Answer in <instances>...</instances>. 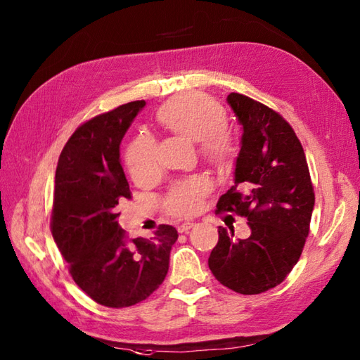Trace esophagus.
Instances as JSON below:
<instances>
[{"label": "esophagus", "instance_id": "1", "mask_svg": "<svg viewBox=\"0 0 360 360\" xmlns=\"http://www.w3.org/2000/svg\"><path fill=\"white\" fill-rule=\"evenodd\" d=\"M195 224L193 223H182L178 226V232L179 233H184V232H188L190 229H192Z\"/></svg>", "mask_w": 360, "mask_h": 360}]
</instances>
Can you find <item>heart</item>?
<instances>
[{"label": "heart", "mask_w": 360, "mask_h": 360, "mask_svg": "<svg viewBox=\"0 0 360 360\" xmlns=\"http://www.w3.org/2000/svg\"><path fill=\"white\" fill-rule=\"evenodd\" d=\"M156 119L168 131L200 142L204 160L217 168L231 167L238 158V142L226 131V111L209 97L187 93L165 102L156 112ZM128 172L137 184L153 179L158 173L156 143L150 136H139L125 151ZM210 184L202 176L179 181L168 190L164 209L170 217L187 218L202 207Z\"/></svg>", "instance_id": "obj_1"}]
</instances>
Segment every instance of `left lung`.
<instances>
[{"mask_svg":"<svg viewBox=\"0 0 360 360\" xmlns=\"http://www.w3.org/2000/svg\"><path fill=\"white\" fill-rule=\"evenodd\" d=\"M227 102L243 125V139L235 186L221 195L217 213L248 218L250 236L235 240L233 227H219L209 267L221 285L254 295L280 285L297 264L316 196L307 156L288 120L238 93Z\"/></svg>","mask_w":360,"mask_h":360,"instance_id":"obj_1","label":"left lung"}]
</instances>
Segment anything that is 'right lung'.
Here are the masks:
<instances>
[{
    "mask_svg": "<svg viewBox=\"0 0 360 360\" xmlns=\"http://www.w3.org/2000/svg\"><path fill=\"white\" fill-rule=\"evenodd\" d=\"M143 101L98 114L75 129L58 158L51 232L83 292L108 308L150 297L168 272L174 227L160 224L153 238H129L117 204L131 200L119 145Z\"/></svg>",
    "mask_w": 360,
    "mask_h": 360,
    "instance_id": "right-lung-1",
    "label": "right lung"
}]
</instances>
